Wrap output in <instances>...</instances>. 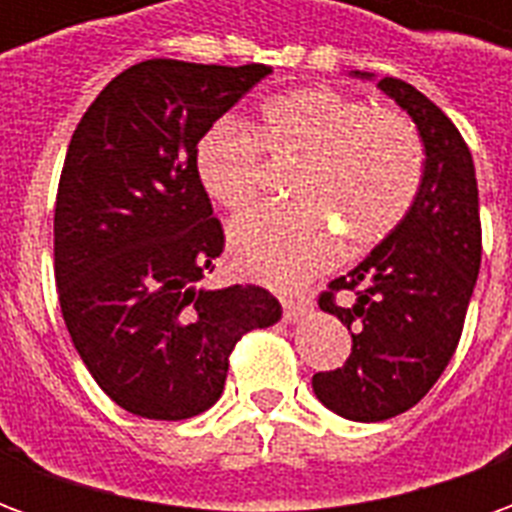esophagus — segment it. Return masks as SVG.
Returning <instances> with one entry per match:
<instances>
[{
    "instance_id": "1",
    "label": "esophagus",
    "mask_w": 512,
    "mask_h": 512,
    "mask_svg": "<svg viewBox=\"0 0 512 512\" xmlns=\"http://www.w3.org/2000/svg\"><path fill=\"white\" fill-rule=\"evenodd\" d=\"M282 310H285V321L296 323L301 321L312 307H310V301H304V299H285L282 301Z\"/></svg>"
}]
</instances>
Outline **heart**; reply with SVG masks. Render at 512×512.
I'll list each match as a JSON object with an SVG mask.
<instances>
[{
  "label": "heart",
  "instance_id": "heart-1",
  "mask_svg": "<svg viewBox=\"0 0 512 512\" xmlns=\"http://www.w3.org/2000/svg\"><path fill=\"white\" fill-rule=\"evenodd\" d=\"M301 161L293 197L304 205L257 211L230 227L244 274L296 288L334 263L340 238L362 252L392 235L417 200L425 156L406 117L332 87H301L263 104L249 128L216 123L197 142V178L224 211L244 213L263 189V156ZM332 218V228L328 219Z\"/></svg>",
  "mask_w": 512,
  "mask_h": 512
}]
</instances>
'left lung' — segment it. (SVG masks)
Instances as JSON below:
<instances>
[{"label": "left lung", "instance_id": "8db88e82", "mask_svg": "<svg viewBox=\"0 0 512 512\" xmlns=\"http://www.w3.org/2000/svg\"><path fill=\"white\" fill-rule=\"evenodd\" d=\"M348 76L373 82L376 73ZM378 90L406 112L425 147L422 186L395 233L334 279L354 290L348 307L321 296V310L348 326L354 348L343 367L315 373L323 406L354 422H381L417 406L461 340L480 274V200L469 147L439 106L417 87L384 76Z\"/></svg>", "mask_w": 512, "mask_h": 512}]
</instances>
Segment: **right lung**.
I'll use <instances>...</instances> for the list:
<instances>
[{"label": "right lung", "instance_id": "right-lung-1", "mask_svg": "<svg viewBox=\"0 0 512 512\" xmlns=\"http://www.w3.org/2000/svg\"><path fill=\"white\" fill-rule=\"evenodd\" d=\"M268 73L139 62L71 136L54 208L62 318L98 386L136 417L208 411L235 343L282 318L266 288L200 285L224 233L197 178V142Z\"/></svg>", "mask_w": 512, "mask_h": 512}]
</instances>
